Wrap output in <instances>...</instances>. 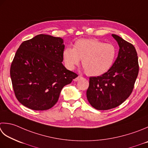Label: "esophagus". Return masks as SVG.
Wrapping results in <instances>:
<instances>
[{
    "mask_svg": "<svg viewBox=\"0 0 148 148\" xmlns=\"http://www.w3.org/2000/svg\"><path fill=\"white\" fill-rule=\"evenodd\" d=\"M83 77L82 76H77V77H76L75 78V79H74V82H77V81H79V80H80V79H83Z\"/></svg>",
    "mask_w": 148,
    "mask_h": 148,
    "instance_id": "esophagus-1",
    "label": "esophagus"
}]
</instances>
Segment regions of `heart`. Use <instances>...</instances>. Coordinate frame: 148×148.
I'll return each instance as SVG.
<instances>
[{
  "instance_id": "obj_1",
  "label": "heart",
  "mask_w": 148,
  "mask_h": 148,
  "mask_svg": "<svg viewBox=\"0 0 148 148\" xmlns=\"http://www.w3.org/2000/svg\"><path fill=\"white\" fill-rule=\"evenodd\" d=\"M116 56V48L111 43H105L95 38H83L74 43L73 49L66 48L63 52L65 66L73 70L82 60L86 74L97 76L108 71Z\"/></svg>"
}]
</instances>
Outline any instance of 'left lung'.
Wrapping results in <instances>:
<instances>
[{
    "label": "left lung",
    "mask_w": 148,
    "mask_h": 148,
    "mask_svg": "<svg viewBox=\"0 0 148 148\" xmlns=\"http://www.w3.org/2000/svg\"><path fill=\"white\" fill-rule=\"evenodd\" d=\"M119 50L114 64L100 76L89 78L86 97L94 108L106 110L121 105L132 92L138 73V56L131 43L116 34Z\"/></svg>",
    "instance_id": "8db88e82"
}]
</instances>
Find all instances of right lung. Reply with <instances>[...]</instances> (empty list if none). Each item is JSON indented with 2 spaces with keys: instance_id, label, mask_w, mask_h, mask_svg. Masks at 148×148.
I'll list each match as a JSON object with an SVG mask.
<instances>
[{
  "instance_id": "1",
  "label": "right lung",
  "mask_w": 148,
  "mask_h": 148,
  "mask_svg": "<svg viewBox=\"0 0 148 148\" xmlns=\"http://www.w3.org/2000/svg\"><path fill=\"white\" fill-rule=\"evenodd\" d=\"M63 40L38 34L22 43L11 63L10 76L16 99L33 110H46L59 99L63 86L77 75L63 65Z\"/></svg>"
}]
</instances>
